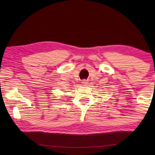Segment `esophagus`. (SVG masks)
Here are the masks:
<instances>
[{"mask_svg": "<svg viewBox=\"0 0 155 155\" xmlns=\"http://www.w3.org/2000/svg\"><path fill=\"white\" fill-rule=\"evenodd\" d=\"M82 83L83 84H84V85H87V81H83V82H82Z\"/></svg>", "mask_w": 155, "mask_h": 155, "instance_id": "esophagus-1", "label": "esophagus"}]
</instances>
